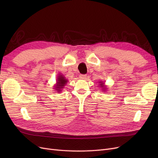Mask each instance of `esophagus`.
<instances>
[{"label": "esophagus", "mask_w": 158, "mask_h": 158, "mask_svg": "<svg viewBox=\"0 0 158 158\" xmlns=\"http://www.w3.org/2000/svg\"><path fill=\"white\" fill-rule=\"evenodd\" d=\"M79 77H80V79H82V80H85V79H86V78H87V76L85 75V74H80Z\"/></svg>", "instance_id": "1"}]
</instances>
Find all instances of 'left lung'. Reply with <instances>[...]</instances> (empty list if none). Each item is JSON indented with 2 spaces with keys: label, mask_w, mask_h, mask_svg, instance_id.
<instances>
[{
  "label": "left lung",
  "mask_w": 158,
  "mask_h": 158,
  "mask_svg": "<svg viewBox=\"0 0 158 158\" xmlns=\"http://www.w3.org/2000/svg\"><path fill=\"white\" fill-rule=\"evenodd\" d=\"M99 84L100 87H101V88H102L103 92H106V91L107 89V88L106 87V85H105L103 81H100V82H99Z\"/></svg>",
  "instance_id": "8db88e82"
}]
</instances>
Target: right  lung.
<instances>
[{"label":"right lung","instance_id":"add662e5","mask_svg":"<svg viewBox=\"0 0 158 158\" xmlns=\"http://www.w3.org/2000/svg\"><path fill=\"white\" fill-rule=\"evenodd\" d=\"M56 84L54 85V89L55 91H57L56 92L60 93V92L64 88L65 85L67 84L68 80L66 79L63 74H58V76L56 77Z\"/></svg>","mask_w":158,"mask_h":158}]
</instances>
